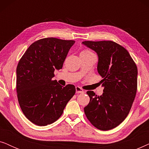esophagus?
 Here are the masks:
<instances>
[{"label": "esophagus", "instance_id": "1", "mask_svg": "<svg viewBox=\"0 0 149 149\" xmlns=\"http://www.w3.org/2000/svg\"><path fill=\"white\" fill-rule=\"evenodd\" d=\"M76 93H84V91H83V89H81L80 87L77 86L76 87Z\"/></svg>", "mask_w": 149, "mask_h": 149}]
</instances>
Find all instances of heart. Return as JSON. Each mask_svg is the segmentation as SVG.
Here are the masks:
<instances>
[{"instance_id": "obj_1", "label": "heart", "mask_w": 149, "mask_h": 149, "mask_svg": "<svg viewBox=\"0 0 149 149\" xmlns=\"http://www.w3.org/2000/svg\"><path fill=\"white\" fill-rule=\"evenodd\" d=\"M83 52H85V53H90L91 52H89V51H88V50H85V51H83Z\"/></svg>"}]
</instances>
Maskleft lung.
Returning a JSON list of instances; mask_svg holds the SVG:
<instances>
[{"label":"left lung","mask_w":149,"mask_h":149,"mask_svg":"<svg viewBox=\"0 0 149 149\" xmlns=\"http://www.w3.org/2000/svg\"><path fill=\"white\" fill-rule=\"evenodd\" d=\"M96 52L97 70L102 77L103 93L97 96L87 91L90 97L84 108L87 119L97 129L107 131L123 122L131 109L137 91V66L123 47L111 40L83 41Z\"/></svg>","instance_id":"8db88e82"}]
</instances>
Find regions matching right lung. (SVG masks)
Listing matches in <instances>:
<instances>
[{
  "label": "right lung",
  "mask_w": 149,
  "mask_h": 149,
  "mask_svg": "<svg viewBox=\"0 0 149 149\" xmlns=\"http://www.w3.org/2000/svg\"><path fill=\"white\" fill-rule=\"evenodd\" d=\"M75 41L45 38L33 42L17 66L16 90L22 112L35 125L45 126L57 121L74 95L73 85L63 87L53 80L55 70L62 69Z\"/></svg>",
  "instance_id": "obj_1"
}]
</instances>
